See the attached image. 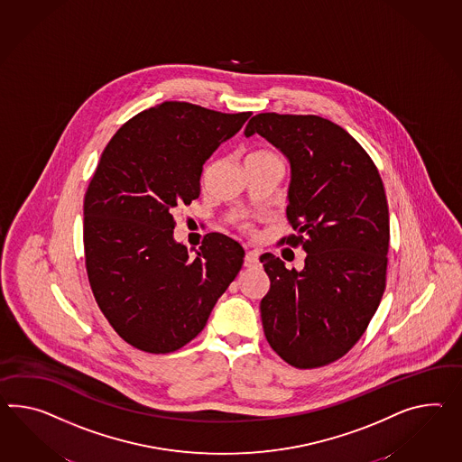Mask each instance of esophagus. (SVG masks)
<instances>
[{
    "instance_id": "esophagus-1",
    "label": "esophagus",
    "mask_w": 462,
    "mask_h": 462,
    "mask_svg": "<svg viewBox=\"0 0 462 462\" xmlns=\"http://www.w3.org/2000/svg\"><path fill=\"white\" fill-rule=\"evenodd\" d=\"M245 266H246V268H258V266H261L258 253H254V251L246 253V256H245Z\"/></svg>"
}]
</instances>
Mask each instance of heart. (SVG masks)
<instances>
[{"instance_id": "b5f03b06", "label": "heart", "mask_w": 462, "mask_h": 462, "mask_svg": "<svg viewBox=\"0 0 462 462\" xmlns=\"http://www.w3.org/2000/svg\"><path fill=\"white\" fill-rule=\"evenodd\" d=\"M258 154H266V152H258ZM249 227H251V226H249L248 223H241V229L248 231Z\"/></svg>"}]
</instances>
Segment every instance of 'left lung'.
Returning a JSON list of instances; mask_svg holds the SVG:
<instances>
[{"label": "left lung", "instance_id": "1", "mask_svg": "<svg viewBox=\"0 0 462 462\" xmlns=\"http://www.w3.org/2000/svg\"><path fill=\"white\" fill-rule=\"evenodd\" d=\"M260 134L291 166L288 223L280 243L307 251L301 272L272 253L261 300L266 340L286 364L317 368L342 358L367 330L387 282L389 204L377 166L356 139L319 116L258 114Z\"/></svg>", "mask_w": 462, "mask_h": 462}]
</instances>
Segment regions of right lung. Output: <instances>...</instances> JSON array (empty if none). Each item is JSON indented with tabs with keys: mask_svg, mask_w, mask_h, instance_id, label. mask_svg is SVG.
I'll list each match as a JSON object with an SVG mask.
<instances>
[{
	"mask_svg": "<svg viewBox=\"0 0 462 462\" xmlns=\"http://www.w3.org/2000/svg\"><path fill=\"white\" fill-rule=\"evenodd\" d=\"M251 112L162 102L106 143L83 199L85 268L95 301L120 338L176 352L206 327L243 266L245 249L209 233L192 258L174 241V213L201 194L204 162Z\"/></svg>",
	"mask_w": 462,
	"mask_h": 462,
	"instance_id": "add662e5",
	"label": "right lung"
}]
</instances>
